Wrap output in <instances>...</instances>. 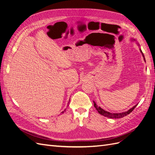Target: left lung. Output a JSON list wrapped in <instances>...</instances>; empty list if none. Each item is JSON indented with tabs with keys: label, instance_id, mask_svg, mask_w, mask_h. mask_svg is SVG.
Returning <instances> with one entry per match:
<instances>
[{
	"label": "left lung",
	"instance_id": "8db88e82",
	"mask_svg": "<svg viewBox=\"0 0 155 155\" xmlns=\"http://www.w3.org/2000/svg\"><path fill=\"white\" fill-rule=\"evenodd\" d=\"M137 44L139 46V44ZM139 50H140V52L142 53V55H143V56L144 58V61L146 62L144 54L143 53V52H142V51H141L140 49H139ZM94 107H95V108L96 109V110L97 111V112L99 114H101V115L104 116V117H106L107 118H123V117L127 116V115H129V113H130L134 110V109L135 108V107L137 106V104H136V105L134 106V107H132V108H130V110H129L127 111L122 112V113H110V112L107 111H105L104 110L102 109L100 106H98L94 101Z\"/></svg>",
	"mask_w": 155,
	"mask_h": 155
}]
</instances>
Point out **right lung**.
Returning a JSON list of instances; mask_svg holds the SVG:
<instances>
[{"instance_id": "obj_1", "label": "right lung", "mask_w": 155, "mask_h": 155, "mask_svg": "<svg viewBox=\"0 0 155 155\" xmlns=\"http://www.w3.org/2000/svg\"><path fill=\"white\" fill-rule=\"evenodd\" d=\"M69 102H70V101H69ZM66 110H64V111H63V112H61V113H63L66 111Z\"/></svg>"}]
</instances>
